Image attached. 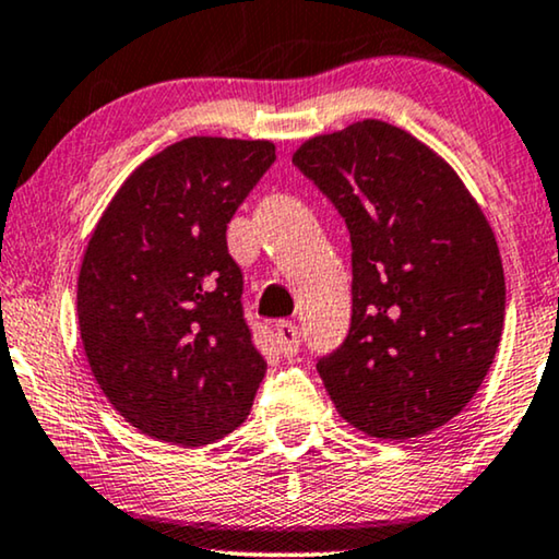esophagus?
Segmentation results:
<instances>
[{
	"mask_svg": "<svg viewBox=\"0 0 559 559\" xmlns=\"http://www.w3.org/2000/svg\"><path fill=\"white\" fill-rule=\"evenodd\" d=\"M274 338H277V348L285 358H293L297 350H300V331H297V325L289 323V320L277 323V328H274Z\"/></svg>",
	"mask_w": 559,
	"mask_h": 559,
	"instance_id": "1",
	"label": "esophagus"
}]
</instances>
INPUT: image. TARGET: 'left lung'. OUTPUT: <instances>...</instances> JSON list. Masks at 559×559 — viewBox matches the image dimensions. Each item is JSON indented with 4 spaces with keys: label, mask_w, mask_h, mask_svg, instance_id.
Segmentation results:
<instances>
[{
    "label": "left lung",
    "mask_w": 559,
    "mask_h": 559,
    "mask_svg": "<svg viewBox=\"0 0 559 559\" xmlns=\"http://www.w3.org/2000/svg\"><path fill=\"white\" fill-rule=\"evenodd\" d=\"M293 163L350 231L354 316L318 373L338 415L409 440L461 415L499 350L507 282L496 236L438 152L381 119L305 140Z\"/></svg>",
    "instance_id": "obj_1"
}]
</instances>
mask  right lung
Returning <instances> with one entry per match:
<instances>
[{
	"label": "right lung",
	"instance_id": "1",
	"mask_svg": "<svg viewBox=\"0 0 559 559\" xmlns=\"http://www.w3.org/2000/svg\"><path fill=\"white\" fill-rule=\"evenodd\" d=\"M274 157L270 140L188 136L144 159L91 234L75 295L83 350L142 435L211 445L249 415L266 364L226 224Z\"/></svg>",
	"mask_w": 559,
	"mask_h": 559
}]
</instances>
